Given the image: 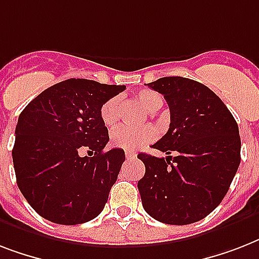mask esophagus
<instances>
[{
    "label": "esophagus",
    "mask_w": 259,
    "mask_h": 259,
    "mask_svg": "<svg viewBox=\"0 0 259 259\" xmlns=\"http://www.w3.org/2000/svg\"><path fill=\"white\" fill-rule=\"evenodd\" d=\"M125 157H126V160H134V158L137 157V154L133 153V152H126Z\"/></svg>",
    "instance_id": "esophagus-1"
}]
</instances>
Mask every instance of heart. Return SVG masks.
<instances>
[{
  "label": "heart",
  "mask_w": 259,
  "mask_h": 259,
  "mask_svg": "<svg viewBox=\"0 0 259 259\" xmlns=\"http://www.w3.org/2000/svg\"><path fill=\"white\" fill-rule=\"evenodd\" d=\"M134 99L149 113H156L164 103V98L153 90H141L134 95ZM121 117V99L118 97L110 98L102 105L101 118L106 126H114ZM157 132L153 126L130 127L119 126L111 132L110 141L111 145L119 149L137 150L156 138Z\"/></svg>",
  "instance_id": "b5f03b06"
}]
</instances>
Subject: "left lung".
Returning <instances> with one entry per match:
<instances>
[{
  "label": "left lung",
  "instance_id": "left-lung-1",
  "mask_svg": "<svg viewBox=\"0 0 259 259\" xmlns=\"http://www.w3.org/2000/svg\"><path fill=\"white\" fill-rule=\"evenodd\" d=\"M169 106L170 125L152 148L168 157L137 156L145 164L138 181L142 205L166 225L201 221L221 204L241 162L237 121L207 86L181 76L148 83Z\"/></svg>",
  "mask_w": 259,
  "mask_h": 259
}]
</instances>
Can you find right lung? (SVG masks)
<instances>
[{
	"label": "right lung",
	"instance_id": "obj_1",
	"mask_svg": "<svg viewBox=\"0 0 259 259\" xmlns=\"http://www.w3.org/2000/svg\"><path fill=\"white\" fill-rule=\"evenodd\" d=\"M125 89L67 79L44 90L22 110L12 157L18 188L40 217L74 226L105 208L125 152H103L109 130L101 107ZM83 150L93 157L80 156Z\"/></svg>",
	"mask_w": 259,
	"mask_h": 259
}]
</instances>
